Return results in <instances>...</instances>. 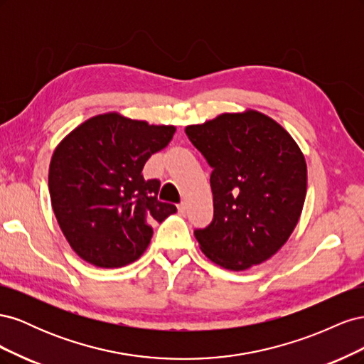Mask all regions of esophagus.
<instances>
[{"label": "esophagus", "mask_w": 364, "mask_h": 364, "mask_svg": "<svg viewBox=\"0 0 364 364\" xmlns=\"http://www.w3.org/2000/svg\"><path fill=\"white\" fill-rule=\"evenodd\" d=\"M178 211H179V214L181 215H185V213H186V205L182 202L181 205H178Z\"/></svg>", "instance_id": "esophagus-1"}]
</instances>
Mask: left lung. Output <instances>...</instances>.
<instances>
[{"instance_id": "obj_1", "label": "left lung", "mask_w": 364, "mask_h": 364, "mask_svg": "<svg viewBox=\"0 0 364 364\" xmlns=\"http://www.w3.org/2000/svg\"><path fill=\"white\" fill-rule=\"evenodd\" d=\"M185 132L213 167L214 220L194 230L200 250L235 272L267 261L302 214L306 162L297 142L255 109L220 114Z\"/></svg>"}]
</instances>
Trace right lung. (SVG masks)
<instances>
[{
    "label": "right lung",
    "mask_w": 364,
    "mask_h": 364,
    "mask_svg": "<svg viewBox=\"0 0 364 364\" xmlns=\"http://www.w3.org/2000/svg\"><path fill=\"white\" fill-rule=\"evenodd\" d=\"M174 132L171 124L106 112L83 121L59 142L48 170L51 206L83 261L102 269L132 264L150 245L151 223L178 211L158 200L159 181H146L141 173Z\"/></svg>",
    "instance_id": "obj_1"
}]
</instances>
